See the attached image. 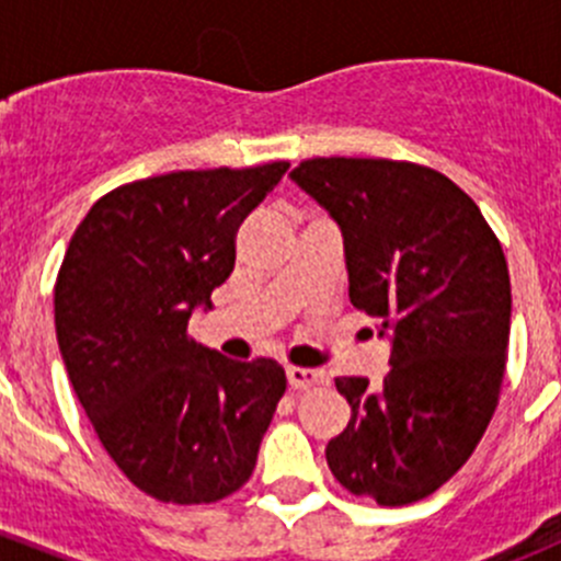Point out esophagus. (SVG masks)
Returning <instances> with one entry per match:
<instances>
[{
    "mask_svg": "<svg viewBox=\"0 0 561 561\" xmlns=\"http://www.w3.org/2000/svg\"><path fill=\"white\" fill-rule=\"evenodd\" d=\"M287 382H290L293 390H304L312 386H322L328 382L325 371L317 369H301V366H287Z\"/></svg>",
    "mask_w": 561,
    "mask_h": 561,
    "instance_id": "34e87169",
    "label": "esophagus"
}]
</instances>
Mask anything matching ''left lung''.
I'll return each mask as SVG.
<instances>
[{
	"label": "left lung",
	"mask_w": 561,
	"mask_h": 561,
	"mask_svg": "<svg viewBox=\"0 0 561 561\" xmlns=\"http://www.w3.org/2000/svg\"><path fill=\"white\" fill-rule=\"evenodd\" d=\"M290 179L344 239L350 301L390 336L380 388L336 377L347 428L333 478L377 505L434 494L478 448L500 401L511 274L494 230L448 175L415 162L314 157Z\"/></svg>",
	"instance_id": "obj_1"
}]
</instances>
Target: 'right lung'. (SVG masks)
<instances>
[{"label":"right lung","instance_id":"1","mask_svg":"<svg viewBox=\"0 0 561 561\" xmlns=\"http://www.w3.org/2000/svg\"><path fill=\"white\" fill-rule=\"evenodd\" d=\"M290 162L175 171L100 197L54 287L59 353L107 456L149 496L203 505L239 491L287 388L271 358L190 339L236 265V233Z\"/></svg>","mask_w":561,"mask_h":561}]
</instances>
